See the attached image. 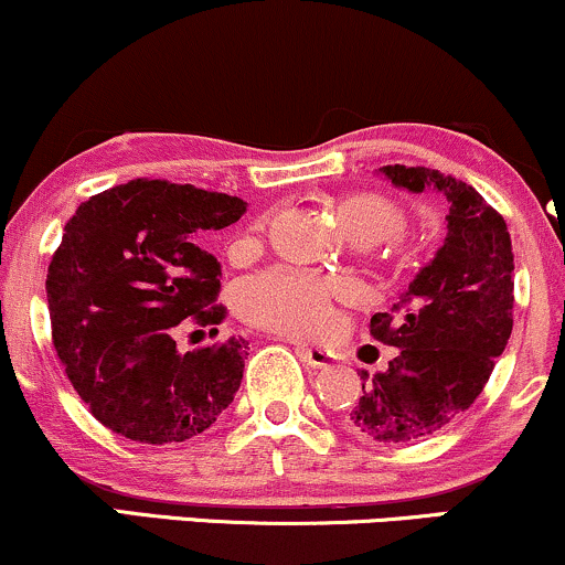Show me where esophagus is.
<instances>
[{
    "mask_svg": "<svg viewBox=\"0 0 565 565\" xmlns=\"http://www.w3.org/2000/svg\"><path fill=\"white\" fill-rule=\"evenodd\" d=\"M297 353L308 366L313 369H327L334 364V353L327 348H308V345H297Z\"/></svg>",
    "mask_w": 565,
    "mask_h": 565,
    "instance_id": "1",
    "label": "esophagus"
}]
</instances>
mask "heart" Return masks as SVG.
I'll list each match as a JSON object with an SVG mask.
<instances>
[{"mask_svg":"<svg viewBox=\"0 0 565 565\" xmlns=\"http://www.w3.org/2000/svg\"><path fill=\"white\" fill-rule=\"evenodd\" d=\"M337 220L355 244H372L387 268L412 263L414 244L401 231L404 210L380 191H350L337 199ZM260 225L233 244V252H252ZM350 297V284L300 268H270L249 276L238 287V313L257 327L291 337H313L327 329L332 305Z\"/></svg>","mask_w":565,"mask_h":565,"instance_id":"heart-1","label":"heart"}]
</instances>
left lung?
I'll return each instance as SVG.
<instances>
[{"mask_svg": "<svg viewBox=\"0 0 565 565\" xmlns=\"http://www.w3.org/2000/svg\"><path fill=\"white\" fill-rule=\"evenodd\" d=\"M393 185L449 201L446 242L408 284L391 313L369 332L398 348L385 372L361 374V398L348 427L380 444H408L438 433L472 406L512 332V244L504 217L476 188L427 167L387 164Z\"/></svg>", "mask_w": 565, "mask_h": 565, "instance_id": "8db88e82", "label": "left lung"}]
</instances>
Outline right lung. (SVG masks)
Returning <instances> with one entry per match:
<instances>
[{
    "label": "right lung",
    "instance_id": "add662e5",
    "mask_svg": "<svg viewBox=\"0 0 565 565\" xmlns=\"http://www.w3.org/2000/svg\"><path fill=\"white\" fill-rule=\"evenodd\" d=\"M244 212L236 196L138 178L82 201L66 223L44 284L53 342L108 430L180 444L228 408L249 342L231 337L178 353L174 334L188 319L223 323L220 263L199 244Z\"/></svg>",
    "mask_w": 565,
    "mask_h": 565
}]
</instances>
